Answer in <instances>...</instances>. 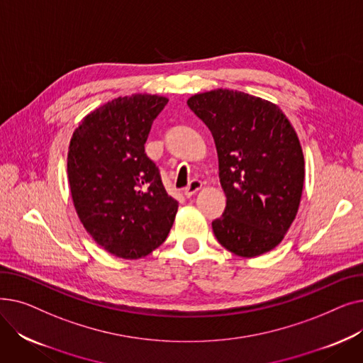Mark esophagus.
Masks as SVG:
<instances>
[{
	"instance_id": "esophagus-1",
	"label": "esophagus",
	"mask_w": 363,
	"mask_h": 363,
	"mask_svg": "<svg viewBox=\"0 0 363 363\" xmlns=\"http://www.w3.org/2000/svg\"><path fill=\"white\" fill-rule=\"evenodd\" d=\"M201 186H203V182H201V181L193 179L191 182H189V185L184 189V194H185L186 197H191V196H194L197 191H200Z\"/></svg>"
}]
</instances>
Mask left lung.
I'll return each mask as SVG.
<instances>
[{"instance_id": "obj_1", "label": "left lung", "mask_w": 363, "mask_h": 363, "mask_svg": "<svg viewBox=\"0 0 363 363\" xmlns=\"http://www.w3.org/2000/svg\"><path fill=\"white\" fill-rule=\"evenodd\" d=\"M186 104L218 150L226 207L212 222L216 240L241 257L274 250L296 219L304 184L293 125L277 104L226 88L194 94Z\"/></svg>"}]
</instances>
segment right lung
I'll use <instances>...</instances> for the list:
<instances>
[{"label":"right lung","mask_w":363,"mask_h":363,"mask_svg":"<svg viewBox=\"0 0 363 363\" xmlns=\"http://www.w3.org/2000/svg\"><path fill=\"white\" fill-rule=\"evenodd\" d=\"M167 101L156 94L118 97L88 113L70 138L74 211L94 241L116 257L141 259L156 250L178 212L144 150Z\"/></svg>","instance_id":"1"}]
</instances>
